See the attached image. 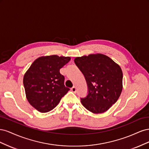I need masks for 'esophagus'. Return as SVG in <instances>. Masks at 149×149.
Here are the masks:
<instances>
[{"label": "esophagus", "mask_w": 149, "mask_h": 149, "mask_svg": "<svg viewBox=\"0 0 149 149\" xmlns=\"http://www.w3.org/2000/svg\"><path fill=\"white\" fill-rule=\"evenodd\" d=\"M71 91L73 92L74 93H76V88L75 86H73V88H71Z\"/></svg>", "instance_id": "obj_1"}]
</instances>
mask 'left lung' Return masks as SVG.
I'll use <instances>...</instances> for the list:
<instances>
[{
    "instance_id": "1",
    "label": "left lung",
    "mask_w": 149,
    "mask_h": 149,
    "mask_svg": "<svg viewBox=\"0 0 149 149\" xmlns=\"http://www.w3.org/2000/svg\"><path fill=\"white\" fill-rule=\"evenodd\" d=\"M74 61L87 83V96L81 97L83 106L96 114L107 111L118 101L123 90L120 67L100 53L77 57Z\"/></svg>"
}]
</instances>
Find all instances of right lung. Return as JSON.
Returning a JSON list of instances; mask_svg holds the SVG:
<instances>
[{"label":"right lung","mask_w":149,"mask_h":149,"mask_svg":"<svg viewBox=\"0 0 149 149\" xmlns=\"http://www.w3.org/2000/svg\"><path fill=\"white\" fill-rule=\"evenodd\" d=\"M70 57L52 55L35 60L24 77L26 97L30 104L40 112L54 109L70 90L64 84L60 70Z\"/></svg>","instance_id":"obj_1"}]
</instances>
